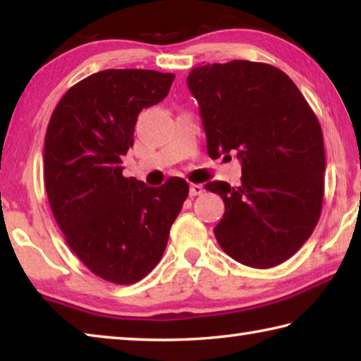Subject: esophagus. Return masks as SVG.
I'll use <instances>...</instances> for the list:
<instances>
[{"mask_svg":"<svg viewBox=\"0 0 361 361\" xmlns=\"http://www.w3.org/2000/svg\"><path fill=\"white\" fill-rule=\"evenodd\" d=\"M204 192V186L202 185H192L189 186V195H191V197H195V195H200Z\"/></svg>","mask_w":361,"mask_h":361,"instance_id":"obj_1","label":"esophagus"}]
</instances>
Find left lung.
<instances>
[{"label": "left lung", "instance_id": "obj_1", "mask_svg": "<svg viewBox=\"0 0 361 361\" xmlns=\"http://www.w3.org/2000/svg\"><path fill=\"white\" fill-rule=\"evenodd\" d=\"M212 159L237 152L239 186L207 183L224 215L213 229L226 253L269 269L291 258L319 223L325 192L320 122L296 84L276 66L232 60L192 68Z\"/></svg>", "mask_w": 361, "mask_h": 361}]
</instances>
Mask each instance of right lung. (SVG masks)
I'll return each mask as SVG.
<instances>
[{"instance_id": "1", "label": "right lung", "mask_w": 361, "mask_h": 361, "mask_svg": "<svg viewBox=\"0 0 361 361\" xmlns=\"http://www.w3.org/2000/svg\"><path fill=\"white\" fill-rule=\"evenodd\" d=\"M173 73L103 70L60 99L44 140V185L52 215L84 266L106 282L130 285L166 252L189 186H162L122 175L143 108L166 99Z\"/></svg>"}]
</instances>
